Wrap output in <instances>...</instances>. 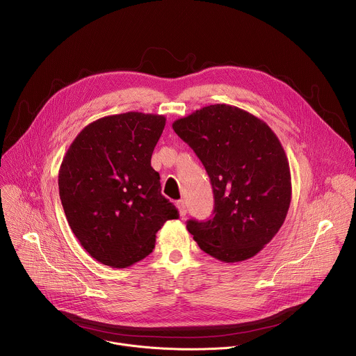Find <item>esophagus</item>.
Masks as SVG:
<instances>
[{"mask_svg":"<svg viewBox=\"0 0 356 356\" xmlns=\"http://www.w3.org/2000/svg\"><path fill=\"white\" fill-rule=\"evenodd\" d=\"M177 207H179V213L181 217H186L187 214V209H186V202L183 200H179L177 201Z\"/></svg>","mask_w":356,"mask_h":356,"instance_id":"34e87169","label":"esophagus"}]
</instances>
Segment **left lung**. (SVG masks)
I'll return each instance as SVG.
<instances>
[{
  "instance_id": "obj_1",
  "label": "left lung",
  "mask_w": 356,
  "mask_h": 356,
  "mask_svg": "<svg viewBox=\"0 0 356 356\" xmlns=\"http://www.w3.org/2000/svg\"><path fill=\"white\" fill-rule=\"evenodd\" d=\"M172 127L204 165L214 193V217L190 220L188 232L221 262L255 257L290 207V168L279 138L258 117L227 104L202 107Z\"/></svg>"
}]
</instances>
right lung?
<instances>
[{"label":"right lung","mask_w":356,"mask_h":356,"mask_svg":"<svg viewBox=\"0 0 356 356\" xmlns=\"http://www.w3.org/2000/svg\"><path fill=\"white\" fill-rule=\"evenodd\" d=\"M166 118L125 113L99 118L76 136L59 170L67 222L95 261L128 268L155 248L156 232L179 211L150 166Z\"/></svg>","instance_id":"obj_1"}]
</instances>
